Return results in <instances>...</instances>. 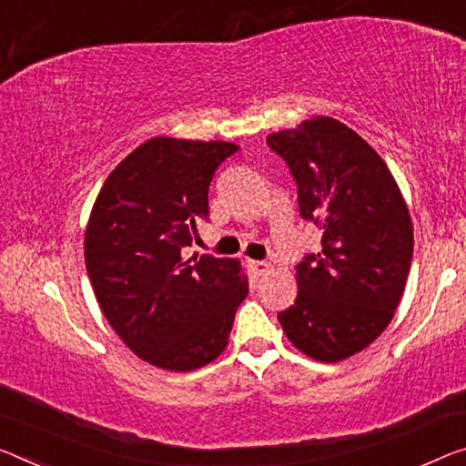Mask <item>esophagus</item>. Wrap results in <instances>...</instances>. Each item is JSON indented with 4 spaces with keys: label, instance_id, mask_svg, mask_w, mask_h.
I'll return each instance as SVG.
<instances>
[{
    "label": "esophagus",
    "instance_id": "esophagus-1",
    "mask_svg": "<svg viewBox=\"0 0 466 466\" xmlns=\"http://www.w3.org/2000/svg\"><path fill=\"white\" fill-rule=\"evenodd\" d=\"M249 268L254 270L256 275H267L268 270H270V264L268 262H264V260H249Z\"/></svg>",
    "mask_w": 466,
    "mask_h": 466
}]
</instances>
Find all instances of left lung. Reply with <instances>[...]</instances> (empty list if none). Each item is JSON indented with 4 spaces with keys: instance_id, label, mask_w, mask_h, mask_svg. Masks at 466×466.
I'll return each instance as SVG.
<instances>
[{
    "instance_id": "1",
    "label": "left lung",
    "mask_w": 466,
    "mask_h": 466,
    "mask_svg": "<svg viewBox=\"0 0 466 466\" xmlns=\"http://www.w3.org/2000/svg\"><path fill=\"white\" fill-rule=\"evenodd\" d=\"M298 183L299 214L323 228V249L296 267L298 298L279 312L288 339L339 362L385 331L412 260V220L396 178L339 120L314 116L267 137Z\"/></svg>"
}]
</instances>
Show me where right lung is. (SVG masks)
<instances>
[{"mask_svg":"<svg viewBox=\"0 0 466 466\" xmlns=\"http://www.w3.org/2000/svg\"><path fill=\"white\" fill-rule=\"evenodd\" d=\"M235 143L154 137L106 178L85 231L97 304L133 354L187 373L225 352L248 275L233 258L183 249L208 217L214 170Z\"/></svg>","mask_w":466,"mask_h":466,"instance_id":"obj_1","label":"right lung"}]
</instances>
